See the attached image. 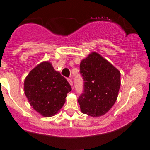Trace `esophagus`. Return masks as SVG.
<instances>
[{"label":"esophagus","mask_w":150,"mask_h":150,"mask_svg":"<svg viewBox=\"0 0 150 150\" xmlns=\"http://www.w3.org/2000/svg\"><path fill=\"white\" fill-rule=\"evenodd\" d=\"M67 81H68V82H69V83L70 84V86H72V80L71 79V78H68Z\"/></svg>","instance_id":"obj_1"}]
</instances>
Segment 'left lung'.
Wrapping results in <instances>:
<instances>
[{"instance_id":"1","label":"left lung","mask_w":150,"mask_h":150,"mask_svg":"<svg viewBox=\"0 0 150 150\" xmlns=\"http://www.w3.org/2000/svg\"><path fill=\"white\" fill-rule=\"evenodd\" d=\"M81 74L84 80L83 93L78 99L83 114L104 115L117 100L120 87V72L96 52L81 61Z\"/></svg>"}]
</instances>
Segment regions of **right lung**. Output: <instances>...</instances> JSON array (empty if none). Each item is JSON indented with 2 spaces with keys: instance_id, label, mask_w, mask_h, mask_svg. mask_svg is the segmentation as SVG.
I'll list each match as a JSON object with an SVG mask.
<instances>
[{
  "instance_id": "right-lung-1",
  "label": "right lung",
  "mask_w": 150,
  "mask_h": 150,
  "mask_svg": "<svg viewBox=\"0 0 150 150\" xmlns=\"http://www.w3.org/2000/svg\"><path fill=\"white\" fill-rule=\"evenodd\" d=\"M24 90L33 108L48 117L59 112L72 88L49 62H43L26 77Z\"/></svg>"
}]
</instances>
